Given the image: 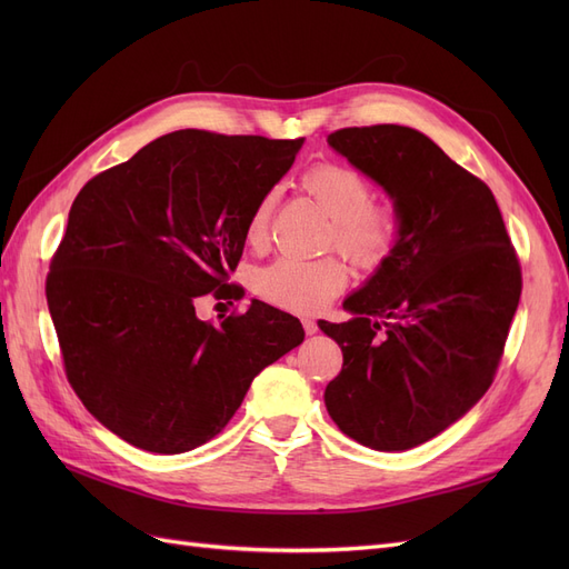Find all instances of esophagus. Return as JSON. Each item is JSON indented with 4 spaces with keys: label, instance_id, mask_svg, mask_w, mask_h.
Returning <instances> with one entry per match:
<instances>
[{
    "label": "esophagus",
    "instance_id": "esophagus-1",
    "mask_svg": "<svg viewBox=\"0 0 569 569\" xmlns=\"http://www.w3.org/2000/svg\"><path fill=\"white\" fill-rule=\"evenodd\" d=\"M301 322H303V330H306V335H316V332H318V325H316V320H311V318H303Z\"/></svg>",
    "mask_w": 569,
    "mask_h": 569
}]
</instances>
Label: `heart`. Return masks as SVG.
Masks as SVG:
<instances>
[{
  "instance_id": "heart-1",
  "label": "heart",
  "mask_w": 569,
  "mask_h": 569,
  "mask_svg": "<svg viewBox=\"0 0 569 569\" xmlns=\"http://www.w3.org/2000/svg\"><path fill=\"white\" fill-rule=\"evenodd\" d=\"M301 187L332 218L330 244L356 266L377 268L393 253L401 239V218L391 203L372 201V182L360 170L339 161H318L301 173ZM278 194L266 192L247 218L244 239L251 249H263ZM349 272L339 258L313 261L278 258L256 270L253 291L263 301L295 313H316L347 287Z\"/></svg>"
}]
</instances>
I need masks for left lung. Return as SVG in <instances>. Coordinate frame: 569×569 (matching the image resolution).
Masks as SVG:
<instances>
[{"instance_id":"8db88e82","label":"left lung","mask_w":569,"mask_h":569,"mask_svg":"<svg viewBox=\"0 0 569 569\" xmlns=\"http://www.w3.org/2000/svg\"><path fill=\"white\" fill-rule=\"evenodd\" d=\"M327 142L385 187L401 239L320 322L343 353L325 406L343 435L408 451L462 418L493 382L522 270L491 189L427 134L403 126L341 128Z\"/></svg>"}]
</instances>
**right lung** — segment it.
Returning <instances> with one entry per match:
<instances>
[{"mask_svg":"<svg viewBox=\"0 0 569 569\" xmlns=\"http://www.w3.org/2000/svg\"><path fill=\"white\" fill-rule=\"evenodd\" d=\"M303 144L178 130L80 189L47 274L66 377L123 441L184 453L211 441L253 377L303 341L301 322L253 299L220 325L197 299L228 284L253 203Z\"/></svg>","mask_w":569,"mask_h":569,"instance_id":"right-lung-1","label":"right lung"}]
</instances>
